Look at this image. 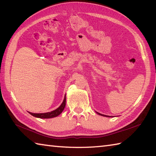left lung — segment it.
I'll return each mask as SVG.
<instances>
[{
    "label": "left lung",
    "instance_id": "8db88e82",
    "mask_svg": "<svg viewBox=\"0 0 156 156\" xmlns=\"http://www.w3.org/2000/svg\"><path fill=\"white\" fill-rule=\"evenodd\" d=\"M99 115H101V116H104V117H110L109 116H107V115H102V114H101V113H98Z\"/></svg>",
    "mask_w": 156,
    "mask_h": 156
}]
</instances>
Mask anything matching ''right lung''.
I'll return each mask as SVG.
<instances>
[{"mask_svg":"<svg viewBox=\"0 0 156 156\" xmlns=\"http://www.w3.org/2000/svg\"><path fill=\"white\" fill-rule=\"evenodd\" d=\"M65 105H66V97L65 98V99H64V100L62 103V104L61 105V106H60L57 109H55L53 111H51V112H48V113H30V112H29V113L31 115H33L34 117H37V118L50 119V118L57 117L58 115L61 114L62 112L64 109H65Z\"/></svg>","mask_w":156,"mask_h":156,"instance_id":"obj_1","label":"right lung"}]
</instances>
